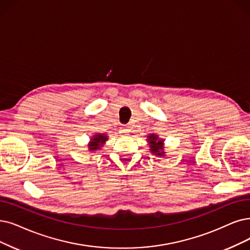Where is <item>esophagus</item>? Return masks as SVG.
I'll return each instance as SVG.
<instances>
[{"label": "esophagus", "mask_w": 250, "mask_h": 250, "mask_svg": "<svg viewBox=\"0 0 250 250\" xmlns=\"http://www.w3.org/2000/svg\"><path fill=\"white\" fill-rule=\"evenodd\" d=\"M129 132H130V129H129L126 126H124V127H122L121 129H120V133H121L122 135H127Z\"/></svg>", "instance_id": "esophagus-1"}]
</instances>
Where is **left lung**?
I'll return each mask as SVG.
<instances>
[{
  "label": "left lung",
  "mask_w": 250,
  "mask_h": 250,
  "mask_svg": "<svg viewBox=\"0 0 250 250\" xmlns=\"http://www.w3.org/2000/svg\"><path fill=\"white\" fill-rule=\"evenodd\" d=\"M147 145L149 146V152L157 157H164L166 152L164 149V139L160 138L158 134H148L146 138Z\"/></svg>",
  "instance_id": "8db88e82"
}]
</instances>
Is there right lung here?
Segmentation results:
<instances>
[{
  "label": "right lung",
  "instance_id": "add662e5",
  "mask_svg": "<svg viewBox=\"0 0 250 250\" xmlns=\"http://www.w3.org/2000/svg\"><path fill=\"white\" fill-rule=\"evenodd\" d=\"M108 139V136L106 134L103 133H95L92 135L88 144V151L91 153H95L96 151L102 149V147L105 145V142Z\"/></svg>",
  "mask_w": 250,
  "mask_h": 250
}]
</instances>
